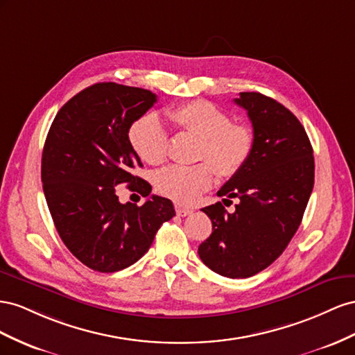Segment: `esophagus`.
I'll return each instance as SVG.
<instances>
[{
  "mask_svg": "<svg viewBox=\"0 0 355 355\" xmlns=\"http://www.w3.org/2000/svg\"><path fill=\"white\" fill-rule=\"evenodd\" d=\"M175 212H177V216H180V217H186V216L193 214V209L181 207V205H175Z\"/></svg>",
  "mask_w": 355,
  "mask_h": 355,
  "instance_id": "34e87169",
  "label": "esophagus"
}]
</instances>
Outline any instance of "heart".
Masks as SVG:
<instances>
[{
    "label": "heart",
    "mask_w": 355,
    "mask_h": 355,
    "mask_svg": "<svg viewBox=\"0 0 355 355\" xmlns=\"http://www.w3.org/2000/svg\"><path fill=\"white\" fill-rule=\"evenodd\" d=\"M180 130L199 138L198 159L193 166H168L157 172L156 189L178 204H193L214 183V169L220 177H234L245 166L254 134L250 126L232 121L229 113L205 99H195L168 111ZM129 143L135 153L150 165L168 157V134L155 114L138 117L129 128Z\"/></svg>",
    "instance_id": "obj_1"
}]
</instances>
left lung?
<instances>
[{
    "mask_svg": "<svg viewBox=\"0 0 355 355\" xmlns=\"http://www.w3.org/2000/svg\"><path fill=\"white\" fill-rule=\"evenodd\" d=\"M234 101L251 120L254 147L245 166L217 193L238 198L235 211L230 214L221 202L202 208L212 234L198 254L218 275L248 278L272 265L295 236L315 165L305 128L288 108L259 92H241Z\"/></svg>",
    "mask_w": 355,
    "mask_h": 355,
    "instance_id": "obj_1",
    "label": "left lung"
}]
</instances>
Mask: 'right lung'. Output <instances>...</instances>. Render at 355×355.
Here are the masks:
<instances>
[{
  "label": "right lung",
  "instance_id": "right-lung-1",
  "mask_svg": "<svg viewBox=\"0 0 355 355\" xmlns=\"http://www.w3.org/2000/svg\"><path fill=\"white\" fill-rule=\"evenodd\" d=\"M147 89L117 83L89 86L58 111L43 148L42 181L55 227L87 268L117 272L148 251L156 232L175 216L172 202L153 195L144 205L120 204L119 184L147 198L151 186L129 128L153 107Z\"/></svg>",
  "mask_w": 355,
  "mask_h": 355
}]
</instances>
